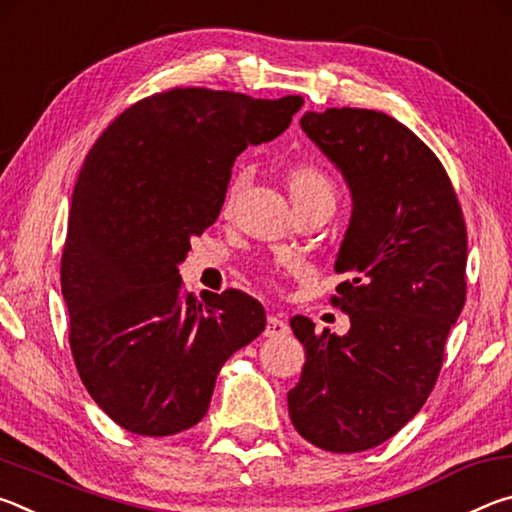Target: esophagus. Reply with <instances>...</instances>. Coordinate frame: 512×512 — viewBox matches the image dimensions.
<instances>
[{
  "instance_id": "1",
  "label": "esophagus",
  "mask_w": 512,
  "mask_h": 512,
  "mask_svg": "<svg viewBox=\"0 0 512 512\" xmlns=\"http://www.w3.org/2000/svg\"><path fill=\"white\" fill-rule=\"evenodd\" d=\"M264 334L268 336V339H280V336H287V334H289V325L284 323L282 318H277V316H268Z\"/></svg>"
}]
</instances>
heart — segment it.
<instances>
[{
    "instance_id": "heart-1",
    "label": "heart",
    "mask_w": 512,
    "mask_h": 512,
    "mask_svg": "<svg viewBox=\"0 0 512 512\" xmlns=\"http://www.w3.org/2000/svg\"><path fill=\"white\" fill-rule=\"evenodd\" d=\"M244 183H246V178L241 176V173L230 180L228 192H225V198H223L225 214L232 210V205H235L239 192L244 189ZM287 187H289L293 205H305V203H314V201H329V203L336 201L334 180L329 178L327 171L316 167V164H298V167L289 169L287 171Z\"/></svg>"
}]
</instances>
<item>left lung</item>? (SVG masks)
<instances>
[{"instance_id": "8db88e82", "label": "left lung", "mask_w": 512, "mask_h": 512, "mask_svg": "<svg viewBox=\"0 0 512 512\" xmlns=\"http://www.w3.org/2000/svg\"><path fill=\"white\" fill-rule=\"evenodd\" d=\"M302 131L348 180L350 228L332 305L345 336L291 329L307 361L291 388L296 431L325 452H366L393 438L427 402L445 341L465 305L467 228L443 162L400 121L366 108L305 112Z\"/></svg>"}]
</instances>
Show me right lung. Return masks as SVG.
I'll list each match as a JSON object with an SVG mask.
<instances>
[{"mask_svg":"<svg viewBox=\"0 0 512 512\" xmlns=\"http://www.w3.org/2000/svg\"><path fill=\"white\" fill-rule=\"evenodd\" d=\"M302 103L171 88L128 106L85 155L60 259L69 348L126 431L158 438L201 422L223 363L264 332L255 298L196 300L178 264L219 216L237 155L287 131Z\"/></svg>","mask_w":512,"mask_h":512,"instance_id":"obj_1","label":"right lung"}]
</instances>
